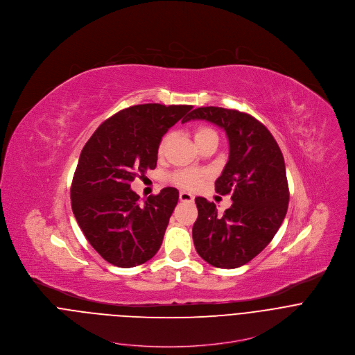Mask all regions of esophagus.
<instances>
[{
	"instance_id": "1",
	"label": "esophagus",
	"mask_w": 355,
	"mask_h": 355,
	"mask_svg": "<svg viewBox=\"0 0 355 355\" xmlns=\"http://www.w3.org/2000/svg\"><path fill=\"white\" fill-rule=\"evenodd\" d=\"M179 198H180L182 202H193L194 201V197L190 193H186V191H180Z\"/></svg>"
}]
</instances>
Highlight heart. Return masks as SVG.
<instances>
[{"mask_svg": "<svg viewBox=\"0 0 355 355\" xmlns=\"http://www.w3.org/2000/svg\"><path fill=\"white\" fill-rule=\"evenodd\" d=\"M169 134L164 135L159 145H158V154H164L165 149H166V145L169 142ZM194 139L200 146H202L203 144L206 142H210V141H218V135L217 132L207 127V125H200L194 130ZM206 179V172L203 171H198V169H182V171H178L172 175V180L173 183H176L178 186L180 187H184V189H196L198 187L203 180Z\"/></svg>", "mask_w": 355, "mask_h": 355, "instance_id": "1", "label": "heart"}]
</instances>
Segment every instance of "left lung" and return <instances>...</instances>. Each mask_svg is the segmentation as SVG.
Returning <instances> with one entry per match:
<instances>
[{
  "label": "left lung",
  "instance_id": "left-lung-1",
  "mask_svg": "<svg viewBox=\"0 0 355 355\" xmlns=\"http://www.w3.org/2000/svg\"><path fill=\"white\" fill-rule=\"evenodd\" d=\"M196 119L221 127L228 137L230 157L216 193L231 194L232 205L218 214L214 203L196 198L194 246L207 263L234 269L261 253L286 217L290 193L284 158L269 130L248 113L205 106L183 123Z\"/></svg>",
  "mask_w": 355,
  "mask_h": 355
}]
</instances>
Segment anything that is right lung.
Masks as SVG:
<instances>
[{
	"label": "right lung",
	"mask_w": 355,
	"mask_h": 355,
	"mask_svg": "<svg viewBox=\"0 0 355 355\" xmlns=\"http://www.w3.org/2000/svg\"><path fill=\"white\" fill-rule=\"evenodd\" d=\"M191 109L130 106L105 120L80 153L71 186L72 211L89 243L109 263L132 268L158 252L179 191L165 187L139 203L131 182L155 168L162 137Z\"/></svg>",
	"instance_id": "add662e5"
}]
</instances>
